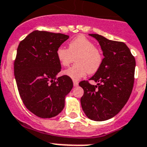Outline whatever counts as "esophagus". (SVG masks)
Returning <instances> with one entry per match:
<instances>
[{"instance_id":"esophagus-1","label":"esophagus","mask_w":147,"mask_h":147,"mask_svg":"<svg viewBox=\"0 0 147 147\" xmlns=\"http://www.w3.org/2000/svg\"><path fill=\"white\" fill-rule=\"evenodd\" d=\"M73 85L75 87L78 86V82L76 81V80H73Z\"/></svg>"}]
</instances>
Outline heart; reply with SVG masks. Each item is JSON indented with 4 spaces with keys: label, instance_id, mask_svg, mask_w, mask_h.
I'll return each mask as SVG.
<instances>
[{
    "label": "heart",
    "instance_id": "b5f03b06",
    "mask_svg": "<svg viewBox=\"0 0 147 147\" xmlns=\"http://www.w3.org/2000/svg\"><path fill=\"white\" fill-rule=\"evenodd\" d=\"M56 55L61 65L65 67L70 65L75 59L76 64L64 72L74 80L86 76L88 72H96L102 61L100 50L95 47L92 41L82 35L72 39L69 44L68 49L59 47Z\"/></svg>",
    "mask_w": 147,
    "mask_h": 147
}]
</instances>
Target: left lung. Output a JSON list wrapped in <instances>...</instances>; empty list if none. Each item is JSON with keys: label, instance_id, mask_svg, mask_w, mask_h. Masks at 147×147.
I'll return each mask as SVG.
<instances>
[{"label": "left lung", "instance_id": "obj_1", "mask_svg": "<svg viewBox=\"0 0 147 147\" xmlns=\"http://www.w3.org/2000/svg\"><path fill=\"white\" fill-rule=\"evenodd\" d=\"M101 47L104 59L100 69L79 86L84 91L80 99L83 112L90 119L105 121L118 114L131 94L134 83L136 60L127 46L121 42L109 40L99 34H89Z\"/></svg>", "mask_w": 147, "mask_h": 147}]
</instances>
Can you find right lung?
I'll return each mask as SVG.
<instances>
[{
    "instance_id": "add662e5",
    "label": "right lung",
    "mask_w": 147,
    "mask_h": 147,
    "mask_svg": "<svg viewBox=\"0 0 147 147\" xmlns=\"http://www.w3.org/2000/svg\"><path fill=\"white\" fill-rule=\"evenodd\" d=\"M69 36L34 31L19 44L14 76L26 108L40 118H52L62 111L73 87L70 78H57L61 64L56 51Z\"/></svg>"
}]
</instances>
